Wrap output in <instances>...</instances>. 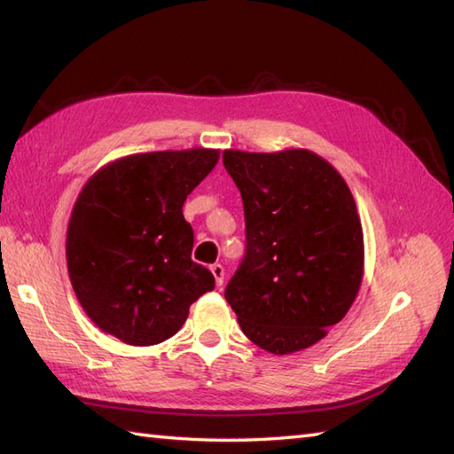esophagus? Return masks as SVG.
Segmentation results:
<instances>
[{"label": "esophagus", "instance_id": "1", "mask_svg": "<svg viewBox=\"0 0 454 454\" xmlns=\"http://www.w3.org/2000/svg\"><path fill=\"white\" fill-rule=\"evenodd\" d=\"M210 273H212V277H215L216 286H222V283H224V267H222L220 263L210 265Z\"/></svg>", "mask_w": 454, "mask_h": 454}]
</instances>
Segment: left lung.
<instances>
[{"label": "left lung", "mask_w": 454, "mask_h": 454, "mask_svg": "<svg viewBox=\"0 0 454 454\" xmlns=\"http://www.w3.org/2000/svg\"><path fill=\"white\" fill-rule=\"evenodd\" d=\"M222 161L242 192L247 239L226 301L262 349H308L343 320L363 283L351 191L330 161L304 148L224 150Z\"/></svg>", "instance_id": "left-lung-1"}]
</instances>
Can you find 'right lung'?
<instances>
[{"label":"right lung","instance_id":"obj_1","mask_svg":"<svg viewBox=\"0 0 454 454\" xmlns=\"http://www.w3.org/2000/svg\"><path fill=\"white\" fill-rule=\"evenodd\" d=\"M218 158L212 148L132 153L85 181L67 222L66 263L101 332L137 347L161 343L215 288L208 269L191 259L183 202Z\"/></svg>","mask_w":454,"mask_h":454}]
</instances>
